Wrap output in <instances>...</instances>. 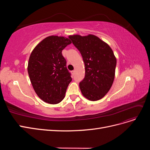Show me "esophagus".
I'll return each instance as SVG.
<instances>
[{
	"label": "esophagus",
	"mask_w": 150,
	"mask_h": 150,
	"mask_svg": "<svg viewBox=\"0 0 150 150\" xmlns=\"http://www.w3.org/2000/svg\"><path fill=\"white\" fill-rule=\"evenodd\" d=\"M71 73H72V75H74V74H75V71H74V70L72 71H71Z\"/></svg>",
	"instance_id": "34e87169"
}]
</instances>
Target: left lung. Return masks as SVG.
I'll return each mask as SVG.
<instances>
[{
  "mask_svg": "<svg viewBox=\"0 0 150 150\" xmlns=\"http://www.w3.org/2000/svg\"><path fill=\"white\" fill-rule=\"evenodd\" d=\"M69 38L84 62L85 77L79 83L81 91L90 101L99 100L110 91L114 81L116 59L112 50L94 35H73Z\"/></svg>",
  "mask_w": 150,
  "mask_h": 150,
  "instance_id": "obj_1",
  "label": "left lung"
}]
</instances>
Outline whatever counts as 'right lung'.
<instances>
[{
    "instance_id": "obj_1",
    "label": "right lung",
    "mask_w": 150,
    "mask_h": 150,
    "mask_svg": "<svg viewBox=\"0 0 150 150\" xmlns=\"http://www.w3.org/2000/svg\"><path fill=\"white\" fill-rule=\"evenodd\" d=\"M71 43L69 39L51 35L43 39L31 52L28 71L38 96L49 104H57L64 98L71 82V73L62 51Z\"/></svg>"
}]
</instances>
